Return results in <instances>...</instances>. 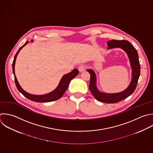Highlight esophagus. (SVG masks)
I'll return each mask as SVG.
<instances>
[{"label": "esophagus", "instance_id": "1", "mask_svg": "<svg viewBox=\"0 0 153 153\" xmlns=\"http://www.w3.org/2000/svg\"><path fill=\"white\" fill-rule=\"evenodd\" d=\"M85 69V66L84 65H81L78 67V70L79 72H83Z\"/></svg>", "mask_w": 153, "mask_h": 153}]
</instances>
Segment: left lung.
I'll return each mask as SVG.
<instances>
[{
    "instance_id": "left-lung-1",
    "label": "left lung",
    "mask_w": 153,
    "mask_h": 153,
    "mask_svg": "<svg viewBox=\"0 0 153 153\" xmlns=\"http://www.w3.org/2000/svg\"><path fill=\"white\" fill-rule=\"evenodd\" d=\"M106 44L108 45V50L119 48L123 50L126 53L131 68V80L128 86L124 90L119 93H106L101 92L97 87L96 76L94 71L92 69H87V71L90 74L89 89L93 97L99 102L113 103L118 102L127 98L134 92L140 76V67L138 54L134 47L128 41L124 40H111L108 41Z\"/></svg>"
}]
</instances>
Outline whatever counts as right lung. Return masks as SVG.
<instances>
[{
  "label": "right lung",
  "mask_w": 153,
  "mask_h": 153,
  "mask_svg": "<svg viewBox=\"0 0 153 153\" xmlns=\"http://www.w3.org/2000/svg\"><path fill=\"white\" fill-rule=\"evenodd\" d=\"M31 41L33 42V40H32ZM28 43H29V41H26V43L22 47L20 48V49L19 50V51H17V53H16V54L14 57L13 63V74L14 75L16 85V87H17L18 90L22 94H23L26 98L30 99V100L36 102H52V101L58 100L61 97H62V96L63 95V94L67 90V88L69 86V84L70 83V81L78 74V73H79L78 70L77 69H75L70 73L64 75L62 76L57 88L54 90L52 91L51 92H50L49 93H47L45 94H42V95H35V94H31L26 92L22 88V87L20 86V85L19 84V83L17 81V79L16 74H15V64H16V61L17 55L19 53L20 51L23 48V47H24Z\"/></svg>",
  "instance_id": "1"
}]
</instances>
